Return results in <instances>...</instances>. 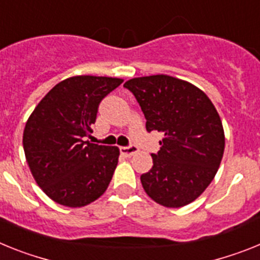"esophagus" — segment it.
Returning <instances> with one entry per match:
<instances>
[{"mask_svg":"<svg viewBox=\"0 0 260 260\" xmlns=\"http://www.w3.org/2000/svg\"><path fill=\"white\" fill-rule=\"evenodd\" d=\"M139 152V148L136 145H129V146H120V153L125 157H132L133 154H136Z\"/></svg>","mask_w":260,"mask_h":260,"instance_id":"esophagus-1","label":"esophagus"}]
</instances>
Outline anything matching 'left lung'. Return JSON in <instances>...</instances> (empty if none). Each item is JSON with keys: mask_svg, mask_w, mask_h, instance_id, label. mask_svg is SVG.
Segmentation results:
<instances>
[{"mask_svg": "<svg viewBox=\"0 0 260 260\" xmlns=\"http://www.w3.org/2000/svg\"><path fill=\"white\" fill-rule=\"evenodd\" d=\"M146 119V131L164 133L153 168L141 175L145 192L158 204L179 208L209 186L222 159V123L211 99L175 77L132 78L124 83Z\"/></svg>", "mask_w": 260, "mask_h": 260, "instance_id": "left-lung-1", "label": "left lung"}]
</instances>
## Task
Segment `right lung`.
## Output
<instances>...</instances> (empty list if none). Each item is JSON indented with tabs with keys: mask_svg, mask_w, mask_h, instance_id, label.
Here are the masks:
<instances>
[{
	"mask_svg": "<svg viewBox=\"0 0 260 260\" xmlns=\"http://www.w3.org/2000/svg\"><path fill=\"white\" fill-rule=\"evenodd\" d=\"M123 80L76 76L57 83L26 123L23 149L34 179L58 204L77 208L102 196L116 169L119 148L83 141L99 103Z\"/></svg>",
	"mask_w": 260,
	"mask_h": 260,
	"instance_id": "add662e5",
	"label": "right lung"
}]
</instances>
